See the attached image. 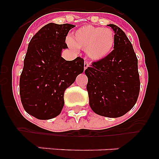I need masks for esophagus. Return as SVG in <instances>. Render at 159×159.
Instances as JSON below:
<instances>
[{"instance_id": "obj_1", "label": "esophagus", "mask_w": 159, "mask_h": 159, "mask_svg": "<svg viewBox=\"0 0 159 159\" xmlns=\"http://www.w3.org/2000/svg\"><path fill=\"white\" fill-rule=\"evenodd\" d=\"M89 66H90V63L88 62V61H87V60L86 61H84V70L87 69Z\"/></svg>"}]
</instances>
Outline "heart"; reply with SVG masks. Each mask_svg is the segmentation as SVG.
<instances>
[{
	"instance_id": "1",
	"label": "heart",
	"mask_w": 159,
	"mask_h": 159,
	"mask_svg": "<svg viewBox=\"0 0 159 159\" xmlns=\"http://www.w3.org/2000/svg\"><path fill=\"white\" fill-rule=\"evenodd\" d=\"M115 43V33L110 29L84 25L73 32L68 44L72 48H86L87 55L93 60L107 57Z\"/></svg>"
}]
</instances>
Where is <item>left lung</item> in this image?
I'll use <instances>...</instances> for the list:
<instances>
[{"mask_svg":"<svg viewBox=\"0 0 159 159\" xmlns=\"http://www.w3.org/2000/svg\"><path fill=\"white\" fill-rule=\"evenodd\" d=\"M114 50L102 60L92 62L85 70L89 104L101 116L118 118L137 102L140 90L138 59L125 32L116 25Z\"/></svg>","mask_w":159,"mask_h":159,"instance_id":"1","label":"left lung"}]
</instances>
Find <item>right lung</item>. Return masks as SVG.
<instances>
[{
  "instance_id": "obj_1",
  "label": "right lung",
  "mask_w": 159,
  "mask_h": 159,
  "mask_svg": "<svg viewBox=\"0 0 159 159\" xmlns=\"http://www.w3.org/2000/svg\"><path fill=\"white\" fill-rule=\"evenodd\" d=\"M75 25L49 23L32 36L20 77V95L25 111L38 119L59 116L65 90L84 71L81 57L68 61L61 57L67 48L66 36Z\"/></svg>"
}]
</instances>
